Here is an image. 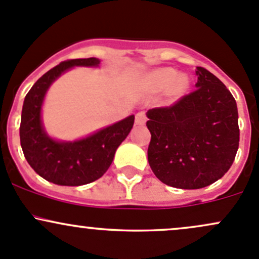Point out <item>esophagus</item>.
Returning a JSON list of instances; mask_svg holds the SVG:
<instances>
[{"label": "esophagus", "mask_w": 259, "mask_h": 259, "mask_svg": "<svg viewBox=\"0 0 259 259\" xmlns=\"http://www.w3.org/2000/svg\"><path fill=\"white\" fill-rule=\"evenodd\" d=\"M147 121V116L144 111H140L138 113H136V124H144Z\"/></svg>", "instance_id": "34e87169"}]
</instances>
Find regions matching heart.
<instances>
[{"label":"heart","mask_w":259,"mask_h":259,"mask_svg":"<svg viewBox=\"0 0 259 259\" xmlns=\"http://www.w3.org/2000/svg\"><path fill=\"white\" fill-rule=\"evenodd\" d=\"M151 84L155 90H166L171 86L174 95H183L189 88V80L185 75H178L173 69H162L155 71L151 77Z\"/></svg>","instance_id":"1"}]
</instances>
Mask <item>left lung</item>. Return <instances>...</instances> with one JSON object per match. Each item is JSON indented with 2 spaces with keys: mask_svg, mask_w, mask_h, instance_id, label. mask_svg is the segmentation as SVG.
<instances>
[{
  "mask_svg": "<svg viewBox=\"0 0 259 259\" xmlns=\"http://www.w3.org/2000/svg\"><path fill=\"white\" fill-rule=\"evenodd\" d=\"M196 90L147 112L152 138L148 162L164 184L200 189L232 165L240 142L237 105L221 80L196 68Z\"/></svg>",
  "mask_w": 259,
  "mask_h": 259,
  "instance_id": "1",
  "label": "left lung"
}]
</instances>
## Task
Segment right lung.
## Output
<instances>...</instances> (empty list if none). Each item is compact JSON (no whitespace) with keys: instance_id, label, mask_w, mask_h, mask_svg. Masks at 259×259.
Listing matches in <instances>:
<instances>
[{"instance_id":"obj_1","label":"right lung","mask_w":259,"mask_h":259,"mask_svg":"<svg viewBox=\"0 0 259 259\" xmlns=\"http://www.w3.org/2000/svg\"><path fill=\"white\" fill-rule=\"evenodd\" d=\"M99 64L96 58L62 62L39 77L24 99L19 127L22 151L35 173L54 184L79 186L101 178L110 168L116 149L135 123L132 115L76 142H57L44 132L40 108L52 82L69 68Z\"/></svg>"}]
</instances>
